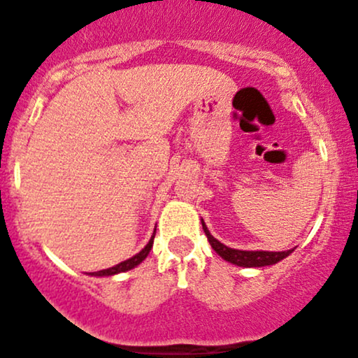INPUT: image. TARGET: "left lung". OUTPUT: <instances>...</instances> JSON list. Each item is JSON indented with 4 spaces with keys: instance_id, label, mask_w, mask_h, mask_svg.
Wrapping results in <instances>:
<instances>
[{
    "instance_id": "left-lung-1",
    "label": "left lung",
    "mask_w": 358,
    "mask_h": 358,
    "mask_svg": "<svg viewBox=\"0 0 358 358\" xmlns=\"http://www.w3.org/2000/svg\"><path fill=\"white\" fill-rule=\"evenodd\" d=\"M202 227L205 236H207L208 242H210L212 249L215 250L217 254L222 259H225L227 262H232L236 266H242V268H262V266H273L276 262L281 261L289 256L293 252V249L289 250H281V252H269V250H241V249H232L224 245L222 242H219L215 237L208 232L207 225L202 220Z\"/></svg>"
}]
</instances>
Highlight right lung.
Returning <instances> with one entry per match:
<instances>
[{"instance_id": "obj_1", "label": "right lung", "mask_w": 358, "mask_h": 358, "mask_svg": "<svg viewBox=\"0 0 358 358\" xmlns=\"http://www.w3.org/2000/svg\"><path fill=\"white\" fill-rule=\"evenodd\" d=\"M155 232H156V229H155ZM155 232H153V236H151L150 242H148V244L145 245V249H141V250H139V252L136 254V256H133V257L126 259V261L119 262V264L113 266V268H109V269H102V271H97V273H89V274H90V276H114V274L124 273V271H129V269L136 268L138 264H141V262L145 261L148 254H150L151 248H153Z\"/></svg>"}]
</instances>
